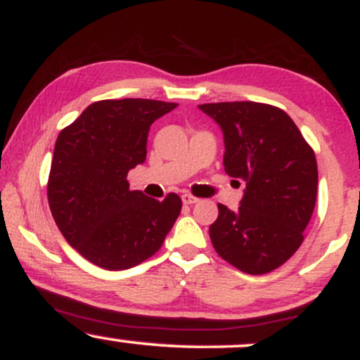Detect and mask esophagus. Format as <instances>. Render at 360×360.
I'll list each match as a JSON object with an SVG mask.
<instances>
[{
  "mask_svg": "<svg viewBox=\"0 0 360 360\" xmlns=\"http://www.w3.org/2000/svg\"><path fill=\"white\" fill-rule=\"evenodd\" d=\"M183 203H184V205H194V203H198V198H194L193 194L184 193V194H183Z\"/></svg>",
  "mask_w": 360,
  "mask_h": 360,
  "instance_id": "esophagus-1",
  "label": "esophagus"
}]
</instances>
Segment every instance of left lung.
<instances>
[{
	"label": "left lung",
	"mask_w": 360,
	"mask_h": 360,
	"mask_svg": "<svg viewBox=\"0 0 360 360\" xmlns=\"http://www.w3.org/2000/svg\"><path fill=\"white\" fill-rule=\"evenodd\" d=\"M223 130L226 174L245 181L237 212L218 205L217 254L247 274L278 269L300 249L316 203L315 152L289 115L255 101L200 105Z\"/></svg>",
	"instance_id": "8db88e82"
}]
</instances>
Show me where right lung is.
<instances>
[{
  "mask_svg": "<svg viewBox=\"0 0 360 360\" xmlns=\"http://www.w3.org/2000/svg\"><path fill=\"white\" fill-rule=\"evenodd\" d=\"M176 103L125 98L89 105L62 128L47 183L49 206L64 238L106 271L139 266L162 247L183 201L128 189L127 174L147 157L148 128Z\"/></svg>",
  "mask_w": 360,
  "mask_h": 360,
  "instance_id": "right-lung-1",
  "label": "right lung"
}]
</instances>
